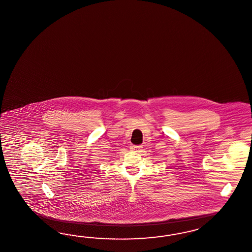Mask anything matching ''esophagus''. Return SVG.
<instances>
[{
  "instance_id": "obj_1",
  "label": "esophagus",
  "mask_w": 252,
  "mask_h": 252,
  "mask_svg": "<svg viewBox=\"0 0 252 252\" xmlns=\"http://www.w3.org/2000/svg\"><path fill=\"white\" fill-rule=\"evenodd\" d=\"M130 149L135 151V152H139L142 149V146H135V145H131L130 146Z\"/></svg>"
}]
</instances>
